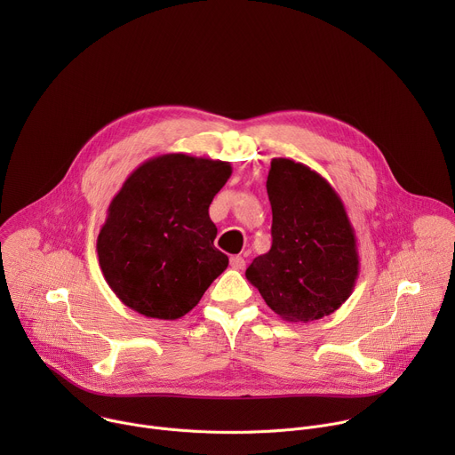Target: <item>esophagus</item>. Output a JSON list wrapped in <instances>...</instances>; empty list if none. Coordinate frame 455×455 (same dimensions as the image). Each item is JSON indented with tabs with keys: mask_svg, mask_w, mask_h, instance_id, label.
<instances>
[{
	"mask_svg": "<svg viewBox=\"0 0 455 455\" xmlns=\"http://www.w3.org/2000/svg\"><path fill=\"white\" fill-rule=\"evenodd\" d=\"M230 267L234 270H243L244 268V259L241 255H232L230 257Z\"/></svg>",
	"mask_w": 455,
	"mask_h": 455,
	"instance_id": "obj_1",
	"label": "esophagus"
}]
</instances>
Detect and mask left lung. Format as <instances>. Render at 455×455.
<instances>
[{"instance_id":"obj_1","label":"left lung","mask_w":455,"mask_h":455,"mask_svg":"<svg viewBox=\"0 0 455 455\" xmlns=\"http://www.w3.org/2000/svg\"><path fill=\"white\" fill-rule=\"evenodd\" d=\"M272 248L255 257L246 279L288 322L337 311L353 293L360 259L346 207L326 178L290 158H274L267 180Z\"/></svg>"}]
</instances>
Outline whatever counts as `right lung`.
Returning <instances> with one entry per match:
<instances>
[{
    "instance_id": "add662e5",
    "label": "right lung",
    "mask_w": 455,
    "mask_h": 455,
    "mask_svg": "<svg viewBox=\"0 0 455 455\" xmlns=\"http://www.w3.org/2000/svg\"><path fill=\"white\" fill-rule=\"evenodd\" d=\"M230 174L228 162L169 153L127 176L97 237L102 275L127 307L176 320L225 272L209 207Z\"/></svg>"
}]
</instances>
